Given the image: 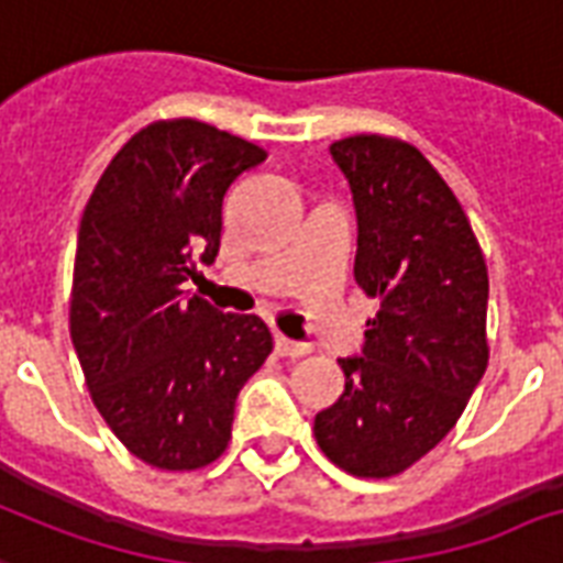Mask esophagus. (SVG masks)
<instances>
[{
  "label": "esophagus",
  "mask_w": 563,
  "mask_h": 563,
  "mask_svg": "<svg viewBox=\"0 0 563 563\" xmlns=\"http://www.w3.org/2000/svg\"><path fill=\"white\" fill-rule=\"evenodd\" d=\"M274 349H277L280 357H303V354H310V345H307V342H295V339L283 336V333L274 336Z\"/></svg>",
  "instance_id": "1"
}]
</instances>
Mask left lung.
Wrapping results in <instances>:
<instances>
[{
  "label": "left lung",
  "mask_w": 563,
  "mask_h": 563,
  "mask_svg": "<svg viewBox=\"0 0 563 563\" xmlns=\"http://www.w3.org/2000/svg\"><path fill=\"white\" fill-rule=\"evenodd\" d=\"M330 156L357 212L354 280L380 300L345 393L316 416L339 470L389 478L461 419L487 368V265L470 218L434 165L405 141L351 135Z\"/></svg>",
  "instance_id": "obj_1"
}]
</instances>
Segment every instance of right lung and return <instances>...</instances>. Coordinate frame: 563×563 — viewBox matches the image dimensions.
Segmentation results:
<instances>
[{"label": "right lung", "instance_id": "right-lung-1", "mask_svg": "<svg viewBox=\"0 0 563 563\" xmlns=\"http://www.w3.org/2000/svg\"><path fill=\"white\" fill-rule=\"evenodd\" d=\"M265 150L200 120H158L120 147L85 206L70 336L120 443L150 466L200 470L230 443L239 389L272 354L260 316L186 298L221 247V206Z\"/></svg>", "mask_w": 563, "mask_h": 563}]
</instances>
